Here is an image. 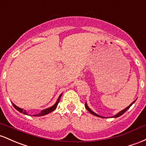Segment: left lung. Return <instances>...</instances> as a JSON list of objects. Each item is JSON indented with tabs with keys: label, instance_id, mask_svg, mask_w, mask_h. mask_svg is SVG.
Masks as SVG:
<instances>
[{
	"label": "left lung",
	"instance_id": "obj_1",
	"mask_svg": "<svg viewBox=\"0 0 146 146\" xmlns=\"http://www.w3.org/2000/svg\"><path fill=\"white\" fill-rule=\"evenodd\" d=\"M135 101H136V100H135V101H134L133 102H132V104H131L130 105V106H127V108H125V109H124V110H121V111H120V112H118L117 114H116V115H114V116H112V118H117V117H120V116H121L122 114H123L124 113H125V112H126V111L127 110H128L129 108H130L131 107V106H132V104H133L135 102ZM86 109L88 110L89 111V112H90L92 114H93V115L96 116V117H101V118H105V117H102V116H100V115H99V114H96V113H95V112H93V111L92 110H91L90 108L89 107H88V105H87V103H86Z\"/></svg>",
	"mask_w": 146,
	"mask_h": 146
}]
</instances>
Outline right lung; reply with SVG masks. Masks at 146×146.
I'll return each mask as SVG.
<instances>
[{"mask_svg":"<svg viewBox=\"0 0 146 146\" xmlns=\"http://www.w3.org/2000/svg\"><path fill=\"white\" fill-rule=\"evenodd\" d=\"M61 96H62V94H60L59 96H58V99H57V101H56V102L55 104L54 105V106H52V107L48 108L43 110H42L41 112H40V113H38V114H33V115H29V116H33V117H40V116L46 115V114H49V113L52 112V111H54L56 108V107H57V106H58V102H59L60 99V97H61ZM12 105H13V106H14V108H15L16 110H18V111H19V112H20L21 113H23V114H26V115H29L28 113L26 112L25 110H23V109L20 108H19V107H18V106H16V105L14 104H13V103H12Z\"/></svg>","mask_w":146,"mask_h":146,"instance_id":"obj_1","label":"right lung"}]
</instances>
